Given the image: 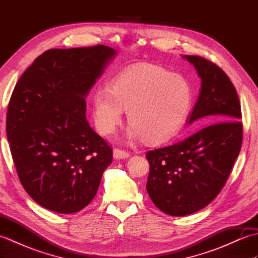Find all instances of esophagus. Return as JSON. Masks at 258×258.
I'll return each instance as SVG.
<instances>
[{
    "instance_id": "obj_1",
    "label": "esophagus",
    "mask_w": 258,
    "mask_h": 258,
    "mask_svg": "<svg viewBox=\"0 0 258 258\" xmlns=\"http://www.w3.org/2000/svg\"><path fill=\"white\" fill-rule=\"evenodd\" d=\"M113 155H114L115 158H116V160H120V158L128 157L131 154H130V152L125 151V150H122V149H114Z\"/></svg>"
}]
</instances>
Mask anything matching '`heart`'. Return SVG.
Listing matches in <instances>:
<instances>
[{"label":"heart","mask_w":258,"mask_h":258,"mask_svg":"<svg viewBox=\"0 0 258 258\" xmlns=\"http://www.w3.org/2000/svg\"><path fill=\"white\" fill-rule=\"evenodd\" d=\"M191 102L189 84L165 70L142 64L114 80L112 87H101L92 98L93 117L98 132H115L127 109L130 136L162 143L177 134Z\"/></svg>","instance_id":"obj_1"}]
</instances>
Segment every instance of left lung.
I'll use <instances>...</instances> for the list:
<instances>
[{"mask_svg":"<svg viewBox=\"0 0 258 258\" xmlns=\"http://www.w3.org/2000/svg\"><path fill=\"white\" fill-rule=\"evenodd\" d=\"M202 79L200 97L188 123L207 124L183 141L149 151L146 189L167 215L185 216L204 208L225 186L243 142L242 109L227 74L205 57L185 55Z\"/></svg>","mask_w":258,"mask_h":258,"instance_id":"obj_1","label":"left lung"}]
</instances>
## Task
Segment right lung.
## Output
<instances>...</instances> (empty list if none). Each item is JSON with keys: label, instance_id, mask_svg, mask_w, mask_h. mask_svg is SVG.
Masks as SVG:
<instances>
[{"label": "right lung", "instance_id": "1", "mask_svg": "<svg viewBox=\"0 0 258 258\" xmlns=\"http://www.w3.org/2000/svg\"><path fill=\"white\" fill-rule=\"evenodd\" d=\"M114 55L101 44L45 51L11 95L7 136L16 172L27 194L47 210H83L112 163V147L87 122L84 97Z\"/></svg>", "mask_w": 258, "mask_h": 258}]
</instances>
